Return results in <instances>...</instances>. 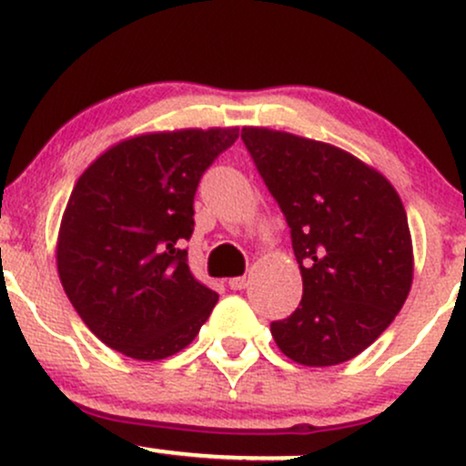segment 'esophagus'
<instances>
[{
    "instance_id": "34e87169",
    "label": "esophagus",
    "mask_w": 466,
    "mask_h": 466,
    "mask_svg": "<svg viewBox=\"0 0 466 466\" xmlns=\"http://www.w3.org/2000/svg\"><path fill=\"white\" fill-rule=\"evenodd\" d=\"M228 286H231V290H244L248 286V277H233V279H228Z\"/></svg>"
}]
</instances>
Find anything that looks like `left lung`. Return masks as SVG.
<instances>
[{
  "label": "left lung",
  "instance_id": "8db88e82",
  "mask_svg": "<svg viewBox=\"0 0 466 466\" xmlns=\"http://www.w3.org/2000/svg\"><path fill=\"white\" fill-rule=\"evenodd\" d=\"M242 140L290 227L301 303L270 323L310 368L354 359L394 321L414 277L407 213L388 177L319 140L244 127Z\"/></svg>",
  "mask_w": 466,
  "mask_h": 466
}]
</instances>
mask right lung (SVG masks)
Wrapping results in <instances>:
<instances>
[{"mask_svg":"<svg viewBox=\"0 0 466 466\" xmlns=\"http://www.w3.org/2000/svg\"><path fill=\"white\" fill-rule=\"evenodd\" d=\"M238 136V127L136 136L76 180L56 268L78 317L125 357H171L211 315L218 292L193 277L182 244L202 174Z\"/></svg>","mask_w":466,"mask_h":466,"instance_id":"obj_1","label":"right lung"}]
</instances>
